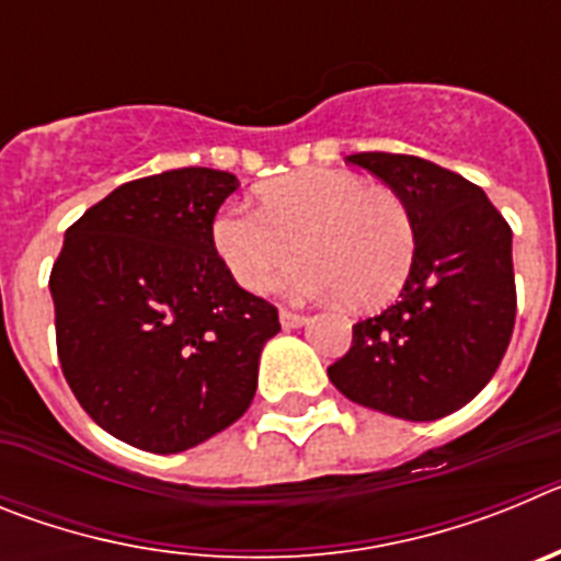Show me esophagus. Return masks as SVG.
<instances>
[{"label": "esophagus", "mask_w": 561, "mask_h": 561, "mask_svg": "<svg viewBox=\"0 0 561 561\" xmlns=\"http://www.w3.org/2000/svg\"><path fill=\"white\" fill-rule=\"evenodd\" d=\"M304 323H306V314H300V311H291V309H280V325H284L286 331L300 329Z\"/></svg>", "instance_id": "esophagus-1"}]
</instances>
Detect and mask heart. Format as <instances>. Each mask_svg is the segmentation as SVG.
Here are the masks:
<instances>
[{
  "label": "heart",
  "instance_id": "b5f03b06",
  "mask_svg": "<svg viewBox=\"0 0 561 561\" xmlns=\"http://www.w3.org/2000/svg\"><path fill=\"white\" fill-rule=\"evenodd\" d=\"M213 250L247 291H266L309 261L297 286L376 309L404 286L415 257L413 210L399 191L362 176L309 168L257 191V210L227 205L210 227Z\"/></svg>",
  "mask_w": 561,
  "mask_h": 561
}]
</instances>
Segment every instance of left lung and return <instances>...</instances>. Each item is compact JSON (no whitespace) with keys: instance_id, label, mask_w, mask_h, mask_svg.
I'll return each mask as SVG.
<instances>
[{"instance_id":"1","label":"left lung","mask_w":561,"mask_h":561,"mask_svg":"<svg viewBox=\"0 0 561 561\" xmlns=\"http://www.w3.org/2000/svg\"><path fill=\"white\" fill-rule=\"evenodd\" d=\"M359 165L404 196L415 257L399 300L354 325L329 368L342 396L408 421L455 413L489 385L514 331L512 227L460 173L410 153L365 151Z\"/></svg>"}]
</instances>
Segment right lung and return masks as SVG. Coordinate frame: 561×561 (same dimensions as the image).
<instances>
[{"mask_svg":"<svg viewBox=\"0 0 561 561\" xmlns=\"http://www.w3.org/2000/svg\"><path fill=\"white\" fill-rule=\"evenodd\" d=\"M236 187L213 168L126 182L69 227L49 272L64 379L98 427L146 453H182L241 419L280 331L213 250Z\"/></svg>","mask_w":561,"mask_h":561,"instance_id":"1","label":"right lung"}]
</instances>
